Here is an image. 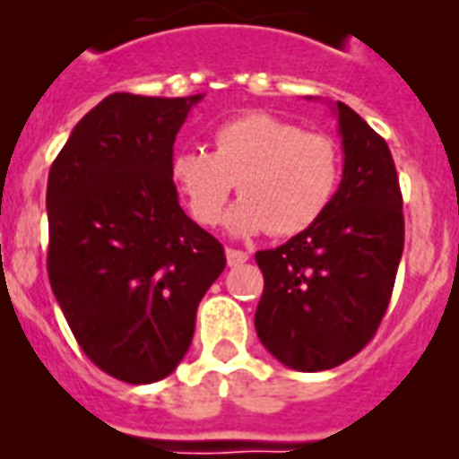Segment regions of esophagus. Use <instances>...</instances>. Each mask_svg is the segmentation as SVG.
Instances as JSON below:
<instances>
[{
	"instance_id": "obj_1",
	"label": "esophagus",
	"mask_w": 459,
	"mask_h": 459,
	"mask_svg": "<svg viewBox=\"0 0 459 459\" xmlns=\"http://www.w3.org/2000/svg\"><path fill=\"white\" fill-rule=\"evenodd\" d=\"M225 255H227V263H230V265H241V263L248 261L247 251H239V248H227Z\"/></svg>"
}]
</instances>
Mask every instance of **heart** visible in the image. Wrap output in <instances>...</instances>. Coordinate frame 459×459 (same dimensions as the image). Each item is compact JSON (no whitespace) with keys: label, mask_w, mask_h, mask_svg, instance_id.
I'll return each mask as SVG.
<instances>
[{"label":"heart","mask_w":459,"mask_h":459,"mask_svg":"<svg viewBox=\"0 0 459 459\" xmlns=\"http://www.w3.org/2000/svg\"><path fill=\"white\" fill-rule=\"evenodd\" d=\"M340 174L342 155L333 138L265 112L220 124L211 152L172 158V179L198 225L218 222L237 184L241 201L227 215L234 234L304 232L333 204Z\"/></svg>","instance_id":"obj_1"}]
</instances>
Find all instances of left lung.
<instances>
[{
  "mask_svg": "<svg viewBox=\"0 0 459 459\" xmlns=\"http://www.w3.org/2000/svg\"><path fill=\"white\" fill-rule=\"evenodd\" d=\"M344 169L323 218L258 251L255 333L297 371L335 368L361 351L388 311L404 248L403 194L388 143L337 102Z\"/></svg>",
  "mask_w": 459,
  "mask_h": 459,
  "instance_id": "8db88e82",
  "label": "left lung"
}]
</instances>
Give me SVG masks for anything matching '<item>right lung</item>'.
Segmentation results:
<instances>
[{"mask_svg":"<svg viewBox=\"0 0 459 459\" xmlns=\"http://www.w3.org/2000/svg\"><path fill=\"white\" fill-rule=\"evenodd\" d=\"M201 98L108 95L49 167L52 292L85 357L134 385L177 368L227 263L172 181L174 138Z\"/></svg>","mask_w":459,"mask_h":459,"instance_id":"obj_1","label":"right lung"}]
</instances>
